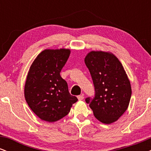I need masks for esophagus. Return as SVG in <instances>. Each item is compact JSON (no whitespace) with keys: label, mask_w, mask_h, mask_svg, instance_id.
<instances>
[{"label":"esophagus","mask_w":151,"mask_h":151,"mask_svg":"<svg viewBox=\"0 0 151 151\" xmlns=\"http://www.w3.org/2000/svg\"><path fill=\"white\" fill-rule=\"evenodd\" d=\"M77 98H78V99L79 100V101H81V100H83L84 99V96H83V95H79V96H77Z\"/></svg>","instance_id":"1"}]
</instances>
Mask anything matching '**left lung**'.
<instances>
[{
	"label": "left lung",
	"mask_w": 151,
	"mask_h": 151,
	"mask_svg": "<svg viewBox=\"0 0 151 151\" xmlns=\"http://www.w3.org/2000/svg\"><path fill=\"white\" fill-rule=\"evenodd\" d=\"M92 78L95 94L86 98L94 116L106 124L117 121L129 106L131 83L122 65L113 54L91 51L84 60Z\"/></svg>",
	"instance_id": "left-lung-1"
}]
</instances>
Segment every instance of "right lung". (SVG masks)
Listing matches in <instances>:
<instances>
[{
	"label": "right lung",
	"instance_id": "add662e5",
	"mask_svg": "<svg viewBox=\"0 0 151 151\" xmlns=\"http://www.w3.org/2000/svg\"><path fill=\"white\" fill-rule=\"evenodd\" d=\"M70 55L67 49L45 50L31 65L25 84L29 107L43 121L54 122L69 114L77 98L69 92L60 72Z\"/></svg>",
	"mask_w": 151,
	"mask_h": 151
}]
</instances>
